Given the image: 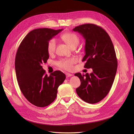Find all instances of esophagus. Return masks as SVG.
<instances>
[{
	"instance_id": "esophagus-1",
	"label": "esophagus",
	"mask_w": 134,
	"mask_h": 134,
	"mask_svg": "<svg viewBox=\"0 0 134 134\" xmlns=\"http://www.w3.org/2000/svg\"><path fill=\"white\" fill-rule=\"evenodd\" d=\"M66 74V77H70V76H71L72 75V74H70V73H68V72H66V73L65 74Z\"/></svg>"
}]
</instances>
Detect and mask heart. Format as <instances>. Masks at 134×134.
<instances>
[{"instance_id":"1","label":"heart","mask_w":134,"mask_h":134,"mask_svg":"<svg viewBox=\"0 0 134 134\" xmlns=\"http://www.w3.org/2000/svg\"><path fill=\"white\" fill-rule=\"evenodd\" d=\"M61 38L71 47L77 46L79 42V38L78 36L73 32H66L61 36ZM56 46V41L55 38H51L47 42V51L48 54L51 55L55 51ZM76 62V59L75 58H70L67 59H63L59 60L57 63L58 66L61 68L67 70H71L72 65Z\"/></svg>"}]
</instances>
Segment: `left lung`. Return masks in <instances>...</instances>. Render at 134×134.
<instances>
[{"instance_id":"1","label":"left lung","mask_w":134,"mask_h":134,"mask_svg":"<svg viewBox=\"0 0 134 134\" xmlns=\"http://www.w3.org/2000/svg\"><path fill=\"white\" fill-rule=\"evenodd\" d=\"M72 30L86 40V55L82 62H86L85 68L93 70L90 74H75L81 82L76 92L85 102L96 103L107 95L114 81L117 68L115 48L106 31L94 24H84Z\"/></svg>"}]
</instances>
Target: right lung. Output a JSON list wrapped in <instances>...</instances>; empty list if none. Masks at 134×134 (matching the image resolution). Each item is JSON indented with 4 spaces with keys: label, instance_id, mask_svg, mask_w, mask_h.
<instances>
[{
    "label": "right lung",
    "instance_id": "right-lung-1",
    "mask_svg": "<svg viewBox=\"0 0 134 134\" xmlns=\"http://www.w3.org/2000/svg\"><path fill=\"white\" fill-rule=\"evenodd\" d=\"M62 30L44 28L31 31L22 40L16 54L15 69L19 88L25 98L37 107H46L53 102L58 87L66 78L59 70L48 76L42 66L49 58L48 41Z\"/></svg>",
    "mask_w": 134,
    "mask_h": 134
}]
</instances>
